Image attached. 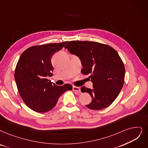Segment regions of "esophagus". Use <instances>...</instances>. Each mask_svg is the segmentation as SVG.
Returning <instances> with one entry per match:
<instances>
[{
    "instance_id": "34e87169",
    "label": "esophagus",
    "mask_w": 148,
    "mask_h": 148,
    "mask_svg": "<svg viewBox=\"0 0 148 148\" xmlns=\"http://www.w3.org/2000/svg\"><path fill=\"white\" fill-rule=\"evenodd\" d=\"M73 90L75 91L76 93H80L81 90H80V88L76 86H73Z\"/></svg>"
}]
</instances>
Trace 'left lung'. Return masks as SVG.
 Returning a JSON list of instances; mask_svg holds the SVG:
<instances>
[{
	"label": "left lung",
	"instance_id": "obj_1",
	"mask_svg": "<svg viewBox=\"0 0 148 148\" xmlns=\"http://www.w3.org/2000/svg\"><path fill=\"white\" fill-rule=\"evenodd\" d=\"M65 48L79 58L81 72L90 75L93 88H81L92 98L86 107L92 110L108 107L119 95L125 81V68L118 53L108 45L91 41H70Z\"/></svg>",
	"mask_w": 148,
	"mask_h": 148
}]
</instances>
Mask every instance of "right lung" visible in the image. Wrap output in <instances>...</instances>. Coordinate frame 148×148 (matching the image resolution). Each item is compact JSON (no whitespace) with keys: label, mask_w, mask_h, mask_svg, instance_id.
Wrapping results in <instances>:
<instances>
[{"label":"right lung","mask_w":148,"mask_h":148,"mask_svg":"<svg viewBox=\"0 0 148 148\" xmlns=\"http://www.w3.org/2000/svg\"><path fill=\"white\" fill-rule=\"evenodd\" d=\"M67 43H53L33 46L22 53L16 65L14 79L23 102L40 113L53 108L62 95L72 90L69 84L59 86L47 77L53 75L51 58Z\"/></svg>","instance_id":"obj_1"}]
</instances>
